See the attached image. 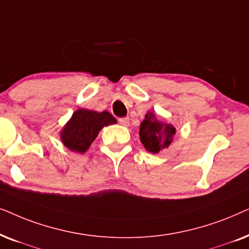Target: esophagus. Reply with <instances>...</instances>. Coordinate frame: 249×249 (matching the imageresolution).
Instances as JSON below:
<instances>
[{"label": "esophagus", "instance_id": "esophagus-1", "mask_svg": "<svg viewBox=\"0 0 249 249\" xmlns=\"http://www.w3.org/2000/svg\"><path fill=\"white\" fill-rule=\"evenodd\" d=\"M119 123H121L122 125H124V126H128V125H130V118L128 117L119 118Z\"/></svg>", "mask_w": 249, "mask_h": 249}]
</instances>
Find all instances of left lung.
Here are the masks:
<instances>
[{"label":"left lung","instance_id":"1","mask_svg":"<svg viewBox=\"0 0 249 249\" xmlns=\"http://www.w3.org/2000/svg\"><path fill=\"white\" fill-rule=\"evenodd\" d=\"M175 132L177 131L173 125L160 121L154 111L149 110L145 114L144 121L141 123L139 134L143 147L149 152L158 154L159 151L170 147L173 142Z\"/></svg>","mask_w":249,"mask_h":249}]
</instances>
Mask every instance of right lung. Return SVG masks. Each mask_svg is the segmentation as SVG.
<instances>
[{
    "label": "right lung",
    "mask_w": 249,
    "mask_h": 249,
    "mask_svg": "<svg viewBox=\"0 0 249 249\" xmlns=\"http://www.w3.org/2000/svg\"><path fill=\"white\" fill-rule=\"evenodd\" d=\"M116 122V118L108 111L97 112L88 109H78L64 126L60 139L69 150L84 154L98 137L99 131L104 126L115 124Z\"/></svg>",
    "instance_id": "obj_1"
}]
</instances>
